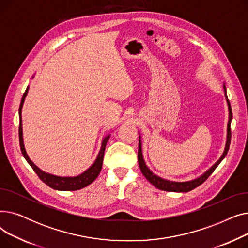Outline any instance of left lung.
Masks as SVG:
<instances>
[{
    "label": "left lung",
    "instance_id": "1",
    "mask_svg": "<svg viewBox=\"0 0 248 248\" xmlns=\"http://www.w3.org/2000/svg\"><path fill=\"white\" fill-rule=\"evenodd\" d=\"M224 88V93H225V97H226V101H227V106H228V111H229V120H228V124H227V140H226V145H225V149L224 152L221 155L220 159L209 169L207 170L203 175H201L199 178H196L191 181H187V182H175V181H170V180H166L163 179L159 176H157L155 174H154L150 169L147 167L144 157H142V151H141V140H140V136L139 137V151H138V161H139V166L141 173L144 174V176L146 177V179L150 182L151 184H153L155 188H158L160 190L163 191H168V192H189L195 188H197L198 186H200L202 183L208 179L213 172L215 169L217 168V166L221 163L225 155H227V152L229 150V145H230V140H231V128H230V124H231V120H232V110H231V106L230 102L227 98V94H226V87L225 85H223Z\"/></svg>",
    "mask_w": 248,
    "mask_h": 248
}]
</instances>
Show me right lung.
Returning a JSON list of instances; mask_svg holds the SVG:
<instances>
[{
	"mask_svg": "<svg viewBox=\"0 0 248 248\" xmlns=\"http://www.w3.org/2000/svg\"><path fill=\"white\" fill-rule=\"evenodd\" d=\"M28 90L29 86L26 88V91L23 94L21 103H20V108H19V117H20V125H19V140H20V148L22 151V154L24 155V158L26 159L29 163V165L32 167L34 172L38 175V177L43 181L46 185L51 187L54 190H59V191H75V190H80L88 185H90L97 178V176L100 173V170L102 168V161H103V155H104V150H106L107 142L109 139V135L104 138L101 141V148L99 150V153L97 155V157L94 161V163L91 165L86 171H84L82 174L74 176V177H61V176H56L53 174H49L44 171H42L40 168H38L28 157L27 153H26L25 147H24V140H23V128H22V108H23V104L25 101L26 96L28 94Z\"/></svg>",
	"mask_w": 248,
	"mask_h": 248,
	"instance_id": "add662e5",
	"label": "right lung"
}]
</instances>
